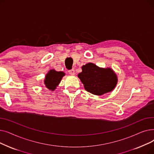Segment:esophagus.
<instances>
[{
	"label": "esophagus",
	"mask_w": 154,
	"mask_h": 154,
	"mask_svg": "<svg viewBox=\"0 0 154 154\" xmlns=\"http://www.w3.org/2000/svg\"><path fill=\"white\" fill-rule=\"evenodd\" d=\"M68 72L69 73V74H70V75H75V70H74V69H70V70H68Z\"/></svg>",
	"instance_id": "1"
}]
</instances>
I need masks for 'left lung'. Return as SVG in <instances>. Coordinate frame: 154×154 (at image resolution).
<instances>
[{
    "mask_svg": "<svg viewBox=\"0 0 154 154\" xmlns=\"http://www.w3.org/2000/svg\"><path fill=\"white\" fill-rule=\"evenodd\" d=\"M82 69L78 77L85 89L92 94L103 95L112 91L117 85V75L110 68H100L94 63H88Z\"/></svg>",
    "mask_w": 154,
    "mask_h": 154,
    "instance_id": "8db88e82",
    "label": "left lung"
}]
</instances>
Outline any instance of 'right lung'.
Segmentation results:
<instances>
[{
	"instance_id": "obj_1",
	"label": "right lung",
	"mask_w": 154,
	"mask_h": 154,
	"mask_svg": "<svg viewBox=\"0 0 154 154\" xmlns=\"http://www.w3.org/2000/svg\"><path fill=\"white\" fill-rule=\"evenodd\" d=\"M65 74L63 72H57L55 70H51L46 75L44 84L47 88L54 91L59 85Z\"/></svg>"
}]
</instances>
